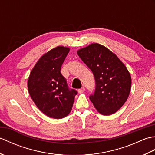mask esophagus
Returning <instances> with one entry per match:
<instances>
[{"label": "esophagus", "instance_id": "esophagus-1", "mask_svg": "<svg viewBox=\"0 0 155 155\" xmlns=\"http://www.w3.org/2000/svg\"><path fill=\"white\" fill-rule=\"evenodd\" d=\"M84 91H85V88L84 87H83L81 88H80V89H78V91L79 93H84Z\"/></svg>", "mask_w": 155, "mask_h": 155}]
</instances>
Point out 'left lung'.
I'll return each mask as SVG.
<instances>
[{"mask_svg":"<svg viewBox=\"0 0 155 155\" xmlns=\"http://www.w3.org/2000/svg\"><path fill=\"white\" fill-rule=\"evenodd\" d=\"M94 74L96 88L89 96L95 108L103 115L115 113L129 95L131 77L125 65L109 49L93 43L77 51Z\"/></svg>","mask_w":155,"mask_h":155,"instance_id":"1","label":"left lung"}]
</instances>
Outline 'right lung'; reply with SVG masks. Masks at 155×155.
Here are the masks:
<instances>
[{"label": "right lung", "instance_id": "1", "mask_svg": "<svg viewBox=\"0 0 155 155\" xmlns=\"http://www.w3.org/2000/svg\"><path fill=\"white\" fill-rule=\"evenodd\" d=\"M70 49L56 47L40 58L28 80V90L36 106L47 116L60 119L70 113L77 91L68 87L61 72Z\"/></svg>", "mask_w": 155, "mask_h": 155}]
</instances>
